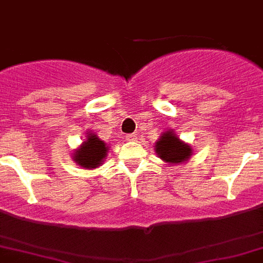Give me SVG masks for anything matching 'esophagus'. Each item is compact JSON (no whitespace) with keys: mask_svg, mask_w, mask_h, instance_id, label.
Here are the masks:
<instances>
[{"mask_svg":"<svg viewBox=\"0 0 263 263\" xmlns=\"http://www.w3.org/2000/svg\"><path fill=\"white\" fill-rule=\"evenodd\" d=\"M126 140L127 141H137V134H127Z\"/></svg>","mask_w":263,"mask_h":263,"instance_id":"34e87169","label":"esophagus"}]
</instances>
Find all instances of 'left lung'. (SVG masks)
Here are the masks:
<instances>
[{"mask_svg":"<svg viewBox=\"0 0 263 263\" xmlns=\"http://www.w3.org/2000/svg\"><path fill=\"white\" fill-rule=\"evenodd\" d=\"M154 150L157 156L169 165L185 163L193 156L192 146L185 141L179 140V137L174 133V130L163 132L156 142Z\"/></svg>","mask_w":263,"mask_h":263,"instance_id":"8db88e82","label":"left lung"}]
</instances>
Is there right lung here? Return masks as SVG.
<instances>
[{
  "mask_svg": "<svg viewBox=\"0 0 263 263\" xmlns=\"http://www.w3.org/2000/svg\"><path fill=\"white\" fill-rule=\"evenodd\" d=\"M109 145L100 140L93 132L86 133V138L80 146L73 152V161L84 169H97L106 159Z\"/></svg>",
  "mask_w": 263,
  "mask_h": 263,
  "instance_id": "add662e5",
  "label": "right lung"
}]
</instances>
